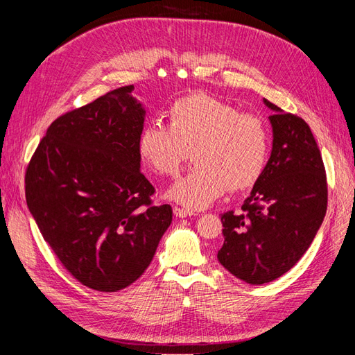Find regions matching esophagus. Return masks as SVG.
Here are the masks:
<instances>
[{
	"instance_id": "34e87169",
	"label": "esophagus",
	"mask_w": 355,
	"mask_h": 355,
	"mask_svg": "<svg viewBox=\"0 0 355 355\" xmlns=\"http://www.w3.org/2000/svg\"><path fill=\"white\" fill-rule=\"evenodd\" d=\"M173 213H175V216L176 218H187V216H191V214H194L192 211H189V210H187V209H180V207H173Z\"/></svg>"
}]
</instances>
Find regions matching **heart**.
<instances>
[{
	"instance_id": "1",
	"label": "heart",
	"mask_w": 355,
	"mask_h": 355,
	"mask_svg": "<svg viewBox=\"0 0 355 355\" xmlns=\"http://www.w3.org/2000/svg\"><path fill=\"white\" fill-rule=\"evenodd\" d=\"M168 127L146 123L137 149L146 166L161 176H173L189 159L196 166L178 179L167 197L188 210L206 209L228 189L257 184L268 166L271 133L261 116L196 93L178 99L167 112Z\"/></svg>"
}]
</instances>
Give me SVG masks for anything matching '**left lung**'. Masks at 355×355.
<instances>
[{
  "label": "left lung",
  "mask_w": 355,
  "mask_h": 355,
  "mask_svg": "<svg viewBox=\"0 0 355 355\" xmlns=\"http://www.w3.org/2000/svg\"><path fill=\"white\" fill-rule=\"evenodd\" d=\"M272 149L243 213L222 214L218 261L240 280L257 286L277 280L313 243L327 209L323 158L309 125L270 101Z\"/></svg>",
  "instance_id": "1"
}]
</instances>
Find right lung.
<instances>
[{
    "mask_svg": "<svg viewBox=\"0 0 355 355\" xmlns=\"http://www.w3.org/2000/svg\"><path fill=\"white\" fill-rule=\"evenodd\" d=\"M146 111L133 85L59 116L26 168L28 209L62 265L80 283L118 292L151 263L173 218L153 206L137 137Z\"/></svg>",
    "mask_w": 355,
    "mask_h": 355,
    "instance_id": "obj_1",
    "label": "right lung"
}]
</instances>
